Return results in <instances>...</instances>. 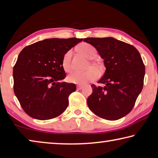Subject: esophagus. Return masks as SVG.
Returning <instances> with one entry per match:
<instances>
[{
    "label": "esophagus",
    "mask_w": 158,
    "mask_h": 158,
    "mask_svg": "<svg viewBox=\"0 0 158 158\" xmlns=\"http://www.w3.org/2000/svg\"><path fill=\"white\" fill-rule=\"evenodd\" d=\"M82 87H82V85H77V90H80V89H81Z\"/></svg>",
    "instance_id": "34e87169"
}]
</instances>
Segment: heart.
Listing matches in <instances>:
<instances>
[{
    "instance_id": "b5f03b06",
    "label": "heart",
    "mask_w": 158,
    "mask_h": 158,
    "mask_svg": "<svg viewBox=\"0 0 158 158\" xmlns=\"http://www.w3.org/2000/svg\"><path fill=\"white\" fill-rule=\"evenodd\" d=\"M78 51L81 54L85 55L88 59L92 60L96 55V50L93 46L89 44L82 43L78 46ZM72 55V51L69 50L63 56L62 61V66L64 71L69 72L71 70V58ZM94 67L98 70H101V66L99 63H95ZM98 73L97 71L94 68H90L84 71H75L69 74L66 77V81L70 83L84 85L89 82L95 81L97 78Z\"/></svg>"
}]
</instances>
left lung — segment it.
<instances>
[{
  "mask_svg": "<svg viewBox=\"0 0 158 158\" xmlns=\"http://www.w3.org/2000/svg\"><path fill=\"white\" fill-rule=\"evenodd\" d=\"M103 59L106 71L98 82L91 85L87 98L89 108L98 117L115 121L131 111L143 88L145 66L133 46L113 37L85 38Z\"/></svg>",
  "mask_w": 158,
  "mask_h": 158,
  "instance_id": "1",
  "label": "left lung"
}]
</instances>
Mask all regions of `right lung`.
Wrapping results in <instances>:
<instances>
[{"label":"right lung","instance_id":"obj_1","mask_svg":"<svg viewBox=\"0 0 158 158\" xmlns=\"http://www.w3.org/2000/svg\"><path fill=\"white\" fill-rule=\"evenodd\" d=\"M83 39H46L27 46L13 69L14 92L22 108L38 120L57 117L68 107L75 84L62 82L63 56Z\"/></svg>","mask_w":158,"mask_h":158}]
</instances>
